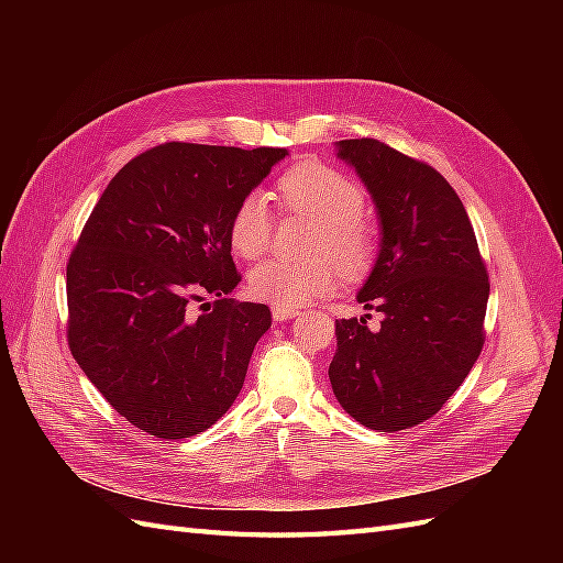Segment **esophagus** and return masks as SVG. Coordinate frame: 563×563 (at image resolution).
Listing matches in <instances>:
<instances>
[{
	"mask_svg": "<svg viewBox=\"0 0 563 563\" xmlns=\"http://www.w3.org/2000/svg\"><path fill=\"white\" fill-rule=\"evenodd\" d=\"M272 317H275V321L294 319L298 317V308H282V305H277V308H272Z\"/></svg>",
	"mask_w": 563,
	"mask_h": 563,
	"instance_id": "34e87169",
	"label": "esophagus"
}]
</instances>
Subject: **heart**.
Returning <instances> with one entry per match:
<instances>
[{
    "instance_id": "1",
    "label": "heart",
    "mask_w": 563,
    "mask_h": 563,
    "mask_svg": "<svg viewBox=\"0 0 563 563\" xmlns=\"http://www.w3.org/2000/svg\"><path fill=\"white\" fill-rule=\"evenodd\" d=\"M275 192L286 211L314 220L308 242L312 258H275L251 269L249 291L255 298L298 308L333 291L338 267L345 277H360L376 261L378 234L364 218L366 195L360 183L323 162H300L279 176ZM272 228L267 197L249 192L230 216V249L244 261H258L269 249Z\"/></svg>"
}]
</instances>
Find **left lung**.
Wrapping results in <instances>:
<instances>
[{"mask_svg": "<svg viewBox=\"0 0 563 563\" xmlns=\"http://www.w3.org/2000/svg\"><path fill=\"white\" fill-rule=\"evenodd\" d=\"M376 201L380 255L356 296L376 329L335 319L329 366L340 406L368 430L432 418L484 347L488 272L463 201L437 168L376 139L338 143Z\"/></svg>", "mask_w": 563, "mask_h": 563, "instance_id": "8db88e82", "label": "left lung"}]
</instances>
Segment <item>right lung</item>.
I'll use <instances>...</instances> for the list:
<instances>
[{
    "mask_svg": "<svg viewBox=\"0 0 563 563\" xmlns=\"http://www.w3.org/2000/svg\"><path fill=\"white\" fill-rule=\"evenodd\" d=\"M286 155L162 143L119 168L93 207L67 261V345L139 430L195 437L240 395L272 314L228 298L242 282L228 225ZM207 292L219 300L203 303Z\"/></svg>",
    "mask_w": 563,
    "mask_h": 563,
    "instance_id": "right-lung-1",
    "label": "right lung"
}]
</instances>
